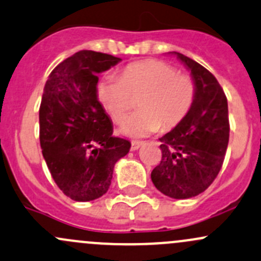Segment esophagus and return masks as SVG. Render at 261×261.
I'll list each match as a JSON object with an SVG mask.
<instances>
[{
  "label": "esophagus",
  "mask_w": 261,
  "mask_h": 261,
  "mask_svg": "<svg viewBox=\"0 0 261 261\" xmlns=\"http://www.w3.org/2000/svg\"><path fill=\"white\" fill-rule=\"evenodd\" d=\"M142 145H144V142L142 141H131V150H133V151H135V150L140 149Z\"/></svg>",
  "instance_id": "34e87169"
}]
</instances>
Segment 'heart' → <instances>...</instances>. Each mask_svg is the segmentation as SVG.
Segmentation results:
<instances>
[{
	"label": "heart",
	"mask_w": 261,
	"mask_h": 261,
	"mask_svg": "<svg viewBox=\"0 0 261 261\" xmlns=\"http://www.w3.org/2000/svg\"><path fill=\"white\" fill-rule=\"evenodd\" d=\"M138 100V109L121 126L130 138H145L160 130H171L186 117L195 100L193 79L177 73L174 66L159 60L133 62L123 67L119 80L102 79L97 85V97L114 122L123 121Z\"/></svg>",
	"instance_id": "b5f03b06"
}]
</instances>
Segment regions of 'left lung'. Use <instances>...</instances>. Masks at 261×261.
I'll return each instance as SVG.
<instances>
[{"instance_id": "obj_1", "label": "left lung", "mask_w": 261, "mask_h": 261, "mask_svg": "<svg viewBox=\"0 0 261 261\" xmlns=\"http://www.w3.org/2000/svg\"><path fill=\"white\" fill-rule=\"evenodd\" d=\"M195 84V100L185 119L160 140L163 159L152 170L155 188L172 199L204 193L223 166L229 142L227 100L215 76L179 52Z\"/></svg>"}]
</instances>
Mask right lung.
Returning a JSON list of instances; mask_svg holds the SVG:
<instances>
[{"label": "right lung", "instance_id": "right-lung-1", "mask_svg": "<svg viewBox=\"0 0 261 261\" xmlns=\"http://www.w3.org/2000/svg\"><path fill=\"white\" fill-rule=\"evenodd\" d=\"M121 61L82 50L52 70L40 106L42 155L60 190L75 201L106 194L114 166L130 150L112 135L111 119L97 98L98 73Z\"/></svg>", "mask_w": 261, "mask_h": 261}]
</instances>
